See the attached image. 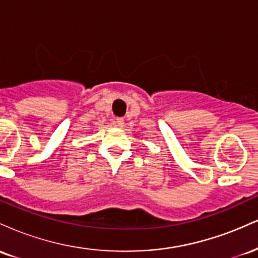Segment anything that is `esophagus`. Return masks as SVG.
<instances>
[{
    "label": "esophagus",
    "instance_id": "esophagus-1",
    "mask_svg": "<svg viewBox=\"0 0 258 258\" xmlns=\"http://www.w3.org/2000/svg\"><path fill=\"white\" fill-rule=\"evenodd\" d=\"M115 123H116L117 127H123V125H125V121H123L122 117H117L116 121H115Z\"/></svg>",
    "mask_w": 258,
    "mask_h": 258
}]
</instances>
